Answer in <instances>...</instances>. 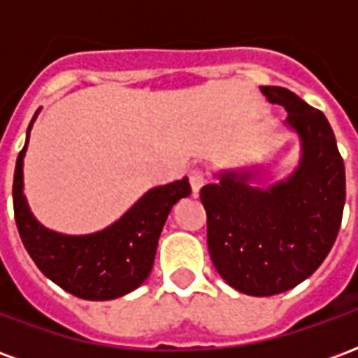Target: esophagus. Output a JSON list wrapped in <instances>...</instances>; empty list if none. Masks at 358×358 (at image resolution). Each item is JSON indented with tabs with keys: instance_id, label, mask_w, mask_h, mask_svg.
Masks as SVG:
<instances>
[{
	"instance_id": "34e87169",
	"label": "esophagus",
	"mask_w": 358,
	"mask_h": 358,
	"mask_svg": "<svg viewBox=\"0 0 358 358\" xmlns=\"http://www.w3.org/2000/svg\"><path fill=\"white\" fill-rule=\"evenodd\" d=\"M207 180H209V172L201 166H195L189 171V186L194 189V194H199V189L207 184Z\"/></svg>"
}]
</instances>
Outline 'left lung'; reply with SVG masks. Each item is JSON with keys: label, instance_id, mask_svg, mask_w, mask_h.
<instances>
[{"label": "left lung", "instance_id": "obj_1", "mask_svg": "<svg viewBox=\"0 0 358 358\" xmlns=\"http://www.w3.org/2000/svg\"><path fill=\"white\" fill-rule=\"evenodd\" d=\"M301 136L303 159L285 182L251 187L249 174L224 172L201 187L210 261L234 289L255 297L287 292L315 272L338 238L345 166L322 110L280 86H263Z\"/></svg>", "mask_w": 358, "mask_h": 358}]
</instances>
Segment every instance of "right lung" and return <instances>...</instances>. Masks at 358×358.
<instances>
[{"mask_svg": "<svg viewBox=\"0 0 358 358\" xmlns=\"http://www.w3.org/2000/svg\"><path fill=\"white\" fill-rule=\"evenodd\" d=\"M27 143L15 166L13 209L20 240L36 266L51 282L80 299H115L143 284L153 268L159 236L169 213L174 203L192 194L187 178L153 187L118 222L101 232L63 236L45 230L28 210L22 195V157Z\"/></svg>", "mask_w": 358, "mask_h": 358, "instance_id": "1", "label": "right lung"}]
</instances>
